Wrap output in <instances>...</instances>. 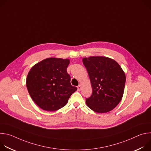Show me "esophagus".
Masks as SVG:
<instances>
[{"mask_svg": "<svg viewBox=\"0 0 151 151\" xmlns=\"http://www.w3.org/2000/svg\"><path fill=\"white\" fill-rule=\"evenodd\" d=\"M77 88H78V91H80L81 90V88H82V86L81 85H79L78 87H77Z\"/></svg>", "mask_w": 151, "mask_h": 151, "instance_id": "esophagus-1", "label": "esophagus"}]
</instances>
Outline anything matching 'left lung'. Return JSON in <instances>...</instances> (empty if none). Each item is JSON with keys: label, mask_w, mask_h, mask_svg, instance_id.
<instances>
[{"label": "left lung", "mask_w": 151, "mask_h": 151, "mask_svg": "<svg viewBox=\"0 0 151 151\" xmlns=\"http://www.w3.org/2000/svg\"><path fill=\"white\" fill-rule=\"evenodd\" d=\"M87 70L93 93L86 104L93 111L106 113L121 101L124 91L125 75L114 60L102 56L82 59Z\"/></svg>", "instance_id": "obj_1"}]
</instances>
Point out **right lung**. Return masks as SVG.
Instances as JSON below:
<instances>
[{
  "mask_svg": "<svg viewBox=\"0 0 151 151\" xmlns=\"http://www.w3.org/2000/svg\"><path fill=\"white\" fill-rule=\"evenodd\" d=\"M69 59L48 58L29 71L26 86L35 103L43 110L55 111L65 106L77 88L70 83L67 72Z\"/></svg>",
  "mask_w": 151,
  "mask_h": 151,
  "instance_id": "1",
  "label": "right lung"
}]
</instances>
